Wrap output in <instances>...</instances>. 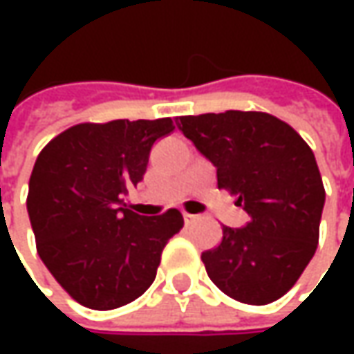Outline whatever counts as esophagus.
I'll use <instances>...</instances> for the list:
<instances>
[{
  "mask_svg": "<svg viewBox=\"0 0 354 354\" xmlns=\"http://www.w3.org/2000/svg\"><path fill=\"white\" fill-rule=\"evenodd\" d=\"M198 216L197 214H191V212H183V221H185V225H193L195 221H197Z\"/></svg>",
  "mask_w": 354,
  "mask_h": 354,
  "instance_id": "obj_1",
  "label": "esophagus"
}]
</instances>
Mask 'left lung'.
Listing matches in <instances>:
<instances>
[{"label":"left lung","mask_w":354,"mask_h":354,"mask_svg":"<svg viewBox=\"0 0 354 354\" xmlns=\"http://www.w3.org/2000/svg\"><path fill=\"white\" fill-rule=\"evenodd\" d=\"M179 120L185 138L216 167L218 189L248 214L246 226H223L221 244L203 252L209 278L242 304L276 301L304 274L319 242L325 189L311 147L264 112Z\"/></svg>","instance_id":"8db88e82"}]
</instances>
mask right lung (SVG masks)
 I'll return each mask as SVG.
<instances>
[{"instance_id":"obj_1","label":"right lung","mask_w":354,"mask_h":354,"mask_svg":"<svg viewBox=\"0 0 354 354\" xmlns=\"http://www.w3.org/2000/svg\"><path fill=\"white\" fill-rule=\"evenodd\" d=\"M173 129L171 118L78 124L37 157L27 195L37 252L80 306L108 311L138 299L183 228L177 209L142 216L124 203L153 143Z\"/></svg>"}]
</instances>
